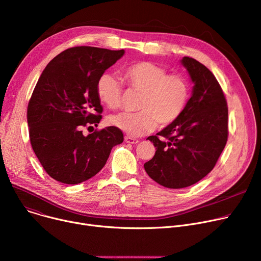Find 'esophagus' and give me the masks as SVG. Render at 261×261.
<instances>
[{"instance_id": "1", "label": "esophagus", "mask_w": 261, "mask_h": 261, "mask_svg": "<svg viewBox=\"0 0 261 261\" xmlns=\"http://www.w3.org/2000/svg\"><path fill=\"white\" fill-rule=\"evenodd\" d=\"M125 142L128 143V144H138V143H140L139 140L130 138V136H126V138H125Z\"/></svg>"}]
</instances>
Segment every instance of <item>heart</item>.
<instances>
[{"label": "heart", "instance_id": "b5f03b06", "mask_svg": "<svg viewBox=\"0 0 261 261\" xmlns=\"http://www.w3.org/2000/svg\"><path fill=\"white\" fill-rule=\"evenodd\" d=\"M123 80L129 89L142 93L139 112H120L109 116L110 125L130 136L145 135L158 126H167L179 117L189 98V84L179 74H169L165 68L142 61L129 65L123 71ZM98 98L108 108L115 109L121 103L122 86L111 74L99 77L96 86Z\"/></svg>", "mask_w": 261, "mask_h": 261}]
</instances>
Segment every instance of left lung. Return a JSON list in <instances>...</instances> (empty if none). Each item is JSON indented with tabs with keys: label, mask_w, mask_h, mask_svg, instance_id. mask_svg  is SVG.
Listing matches in <instances>:
<instances>
[{
	"label": "left lung",
	"mask_w": 261,
	"mask_h": 261,
	"mask_svg": "<svg viewBox=\"0 0 261 261\" xmlns=\"http://www.w3.org/2000/svg\"><path fill=\"white\" fill-rule=\"evenodd\" d=\"M181 63L194 82L182 114L156 135L149 136L156 151L144 164L148 175L167 188H184L207 175L222 153L228 136V110L214 74L194 58Z\"/></svg>",
	"instance_id": "8db88e82"
}]
</instances>
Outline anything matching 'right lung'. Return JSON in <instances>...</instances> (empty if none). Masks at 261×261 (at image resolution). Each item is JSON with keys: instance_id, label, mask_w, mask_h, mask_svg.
<instances>
[{"instance_id": "1", "label": "right lung", "mask_w": 261, "mask_h": 261, "mask_svg": "<svg viewBox=\"0 0 261 261\" xmlns=\"http://www.w3.org/2000/svg\"><path fill=\"white\" fill-rule=\"evenodd\" d=\"M125 50L76 46L57 55L41 74L27 107L30 140L41 165L54 180L78 184L97 174L114 146L123 142L115 127L85 136L102 107L96 86Z\"/></svg>"}]
</instances>
